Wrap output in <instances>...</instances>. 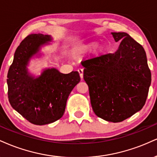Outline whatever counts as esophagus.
Listing matches in <instances>:
<instances>
[{"label": "esophagus", "instance_id": "34e87169", "mask_svg": "<svg viewBox=\"0 0 157 157\" xmlns=\"http://www.w3.org/2000/svg\"><path fill=\"white\" fill-rule=\"evenodd\" d=\"M77 71L79 72V75H80V77L81 79L83 78V70L82 69H77Z\"/></svg>", "mask_w": 157, "mask_h": 157}]
</instances>
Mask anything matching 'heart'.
Instances as JSON below:
<instances>
[{
	"label": "heart",
	"instance_id": "b5f03b06",
	"mask_svg": "<svg viewBox=\"0 0 157 157\" xmlns=\"http://www.w3.org/2000/svg\"><path fill=\"white\" fill-rule=\"evenodd\" d=\"M94 50L93 54L95 57H99L103 55L107 50V46L105 43H99L98 44L97 41H91L88 44L80 45L74 48L71 50V54L74 56H80L82 55L86 54L88 52Z\"/></svg>",
	"mask_w": 157,
	"mask_h": 157
}]
</instances>
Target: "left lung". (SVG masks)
Masks as SVG:
<instances>
[{
	"label": "left lung",
	"instance_id": "left-lung-1",
	"mask_svg": "<svg viewBox=\"0 0 157 157\" xmlns=\"http://www.w3.org/2000/svg\"><path fill=\"white\" fill-rule=\"evenodd\" d=\"M111 34L116 42L120 41L118 50L82 61V66L94 113L117 123L144 106L151 74L142 45L124 32Z\"/></svg>",
	"mask_w": 157,
	"mask_h": 157
}]
</instances>
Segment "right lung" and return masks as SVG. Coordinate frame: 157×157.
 <instances>
[{"label": "right lung", "mask_w": 157, "mask_h": 157, "mask_svg": "<svg viewBox=\"0 0 157 157\" xmlns=\"http://www.w3.org/2000/svg\"><path fill=\"white\" fill-rule=\"evenodd\" d=\"M51 36L31 34L20 43L7 75L9 101L22 117L36 125L60 119L68 97L80 81L77 71L60 73L56 68L43 69L35 76L28 70L32 58L41 56V48L50 44Z\"/></svg>", "instance_id": "add662e5"}]
</instances>
